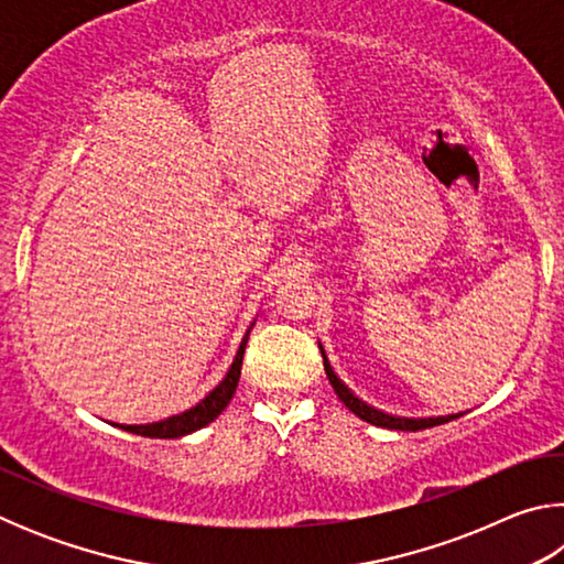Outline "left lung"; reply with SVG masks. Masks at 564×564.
Listing matches in <instances>:
<instances>
[{"instance_id": "1", "label": "left lung", "mask_w": 564, "mask_h": 564, "mask_svg": "<svg viewBox=\"0 0 564 564\" xmlns=\"http://www.w3.org/2000/svg\"><path fill=\"white\" fill-rule=\"evenodd\" d=\"M321 348V356H323V368H326V376L330 380L333 390H336V395L343 400V405H346L350 413H356L360 420H366L370 425H378V427H388V431H425V427H433V425H443V423H451V420L460 417L463 413H455V415H441V417H400V415H390L383 413V410H378L373 405H368L366 400H360L352 390L343 383V380L336 376V370L330 368V360L326 356V350L318 343Z\"/></svg>"}]
</instances>
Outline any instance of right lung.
Returning a JSON list of instances; mask_svg holds the SVG:
<instances>
[{
	"label": "right lung",
	"mask_w": 564,
	"mask_h": 564,
	"mask_svg": "<svg viewBox=\"0 0 564 564\" xmlns=\"http://www.w3.org/2000/svg\"><path fill=\"white\" fill-rule=\"evenodd\" d=\"M253 328V323H251ZM251 328L246 330V336L241 340V346L236 350V358L231 362V368H228L226 378L218 383L212 393H208L202 403H196L194 408L184 410V413L178 415H171L166 420H159V423H147V425H119L113 423L121 431L133 433V435H144V437H181V435H188L194 431H202L204 425L212 423L218 415L224 413L226 405L231 403V398L236 393V386H238V378H241V362H243V350H246V343H248V333Z\"/></svg>",
	"instance_id": "add662e5"
}]
</instances>
